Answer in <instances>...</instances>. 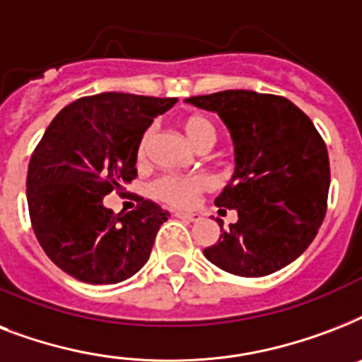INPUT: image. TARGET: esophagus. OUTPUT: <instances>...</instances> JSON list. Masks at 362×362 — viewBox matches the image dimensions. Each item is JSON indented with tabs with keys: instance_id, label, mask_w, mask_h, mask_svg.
<instances>
[{
	"instance_id": "obj_1",
	"label": "esophagus",
	"mask_w": 362,
	"mask_h": 362,
	"mask_svg": "<svg viewBox=\"0 0 362 362\" xmlns=\"http://www.w3.org/2000/svg\"><path fill=\"white\" fill-rule=\"evenodd\" d=\"M176 218H180L184 221H197L199 216L197 214H186V212H176Z\"/></svg>"
}]
</instances>
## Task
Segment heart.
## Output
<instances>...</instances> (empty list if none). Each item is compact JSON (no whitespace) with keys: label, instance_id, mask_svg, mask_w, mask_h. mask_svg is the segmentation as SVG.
Returning a JSON list of instances; mask_svg holds the SVG:
<instances>
[{"label":"heart","instance_id":"heart-1","mask_svg":"<svg viewBox=\"0 0 362 362\" xmlns=\"http://www.w3.org/2000/svg\"><path fill=\"white\" fill-rule=\"evenodd\" d=\"M184 131L187 139L197 148L209 150L218 141V129L214 122L203 115H192L184 120ZM153 139V127H148L142 133L139 146H136V159L144 163L148 158V148ZM212 187V180L206 175H163L153 182V195L161 203L175 206V209H193L199 203L203 193Z\"/></svg>","mask_w":362,"mask_h":362}]
</instances>
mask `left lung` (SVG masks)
<instances>
[{
  "label": "left lung",
  "instance_id": "left-lung-1",
  "mask_svg": "<svg viewBox=\"0 0 362 362\" xmlns=\"http://www.w3.org/2000/svg\"><path fill=\"white\" fill-rule=\"evenodd\" d=\"M186 101L218 112L237 153L216 206L237 209L238 220L229 229L220 221V240L204 247V257L244 278L284 269L310 246L327 214L331 165L323 136L281 95L226 90Z\"/></svg>",
  "mask_w": 362,
  "mask_h": 362
}]
</instances>
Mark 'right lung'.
Instances as JSON below:
<instances>
[{
	"mask_svg": "<svg viewBox=\"0 0 362 362\" xmlns=\"http://www.w3.org/2000/svg\"><path fill=\"white\" fill-rule=\"evenodd\" d=\"M175 98L105 92L67 105L31 153L25 195L37 240L50 261L86 284H118L142 269L169 212L150 199L135 210L105 206L136 178V146Z\"/></svg>",
	"mask_w": 362,
	"mask_h": 362,
	"instance_id": "add662e5",
	"label": "right lung"
}]
</instances>
